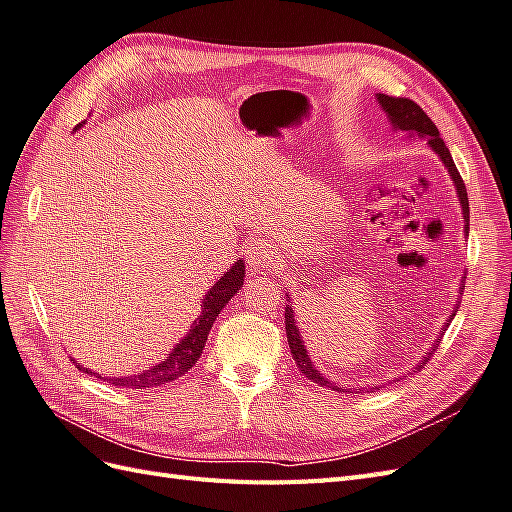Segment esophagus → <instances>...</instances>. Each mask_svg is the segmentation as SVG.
Segmentation results:
<instances>
[{"instance_id": "1", "label": "esophagus", "mask_w": 512, "mask_h": 512, "mask_svg": "<svg viewBox=\"0 0 512 512\" xmlns=\"http://www.w3.org/2000/svg\"><path fill=\"white\" fill-rule=\"evenodd\" d=\"M246 259L251 268H264L274 259V244L266 235H259L253 238L251 244L246 246Z\"/></svg>"}]
</instances>
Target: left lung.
<instances>
[{"label": "left lung", "instance_id": "obj_1", "mask_svg": "<svg viewBox=\"0 0 512 512\" xmlns=\"http://www.w3.org/2000/svg\"><path fill=\"white\" fill-rule=\"evenodd\" d=\"M376 99H378V103H381V108L387 112V119L391 121L393 129H396V131H398V129H400V131H409V134H417V136L426 138L428 144L432 147V151H435V153L441 157V162L445 164V168H448V173H450V177H452V181H454L458 201H461V207H463L465 231L469 233V201H467V188H465V183H463V179H461V173H458V170H456V164H454V160H452L450 149L445 147V142H443L441 136H439L437 125L432 123L430 116H428L422 108H419L415 101H411V99H406V97H389V95H376ZM461 292H463V285H461ZM287 298H290V296H287ZM456 311H458V309H454L450 320H445L443 331L450 326L452 318L456 316ZM285 331H287V344H290L292 357H294V361H296V365H298V370L303 372V376H307L311 383H318L320 387H331L333 391H346L344 387H337L335 383H331L329 378H324V376L316 370V365L311 363V359H309V355H307V348H305V344H303V339H300L298 326H296V322H294V309H292L290 305H285ZM443 331H441V335H443ZM439 344H441V339H437L435 346H432V348L426 352V357H424L422 363L417 365V370L424 368V363L430 361V357L435 355V350H437ZM372 389H378V387H372ZM361 391H365V389H359V393H361ZM350 393H352V389H350Z\"/></svg>", "mask_w": 512, "mask_h": 512}]
</instances>
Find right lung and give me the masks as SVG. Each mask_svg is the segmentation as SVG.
Returning <instances> with one entry per match:
<instances>
[{"instance_id": "right-lung-1", "label": "right lung", "mask_w": 512, "mask_h": 512, "mask_svg": "<svg viewBox=\"0 0 512 512\" xmlns=\"http://www.w3.org/2000/svg\"><path fill=\"white\" fill-rule=\"evenodd\" d=\"M244 285V261L238 259L231 266V270H227V274H222V279H218L214 283L212 290H209L203 298L201 305V316L194 320V324L190 326V333L186 335V339L170 350V355L162 361L153 365L149 370H142L140 374L134 376H123V378H108V381L114 387H125L131 391H140V389H149V387H160L166 383L177 381L179 376L186 374L188 370H192V365L201 359V352L205 348L207 335L212 331V324L216 322L218 313L225 309V305L229 300L238 294L240 287ZM77 368L82 372L97 376V378H106L97 372H90L88 368H82L80 363L75 359H71Z\"/></svg>"}]
</instances>
